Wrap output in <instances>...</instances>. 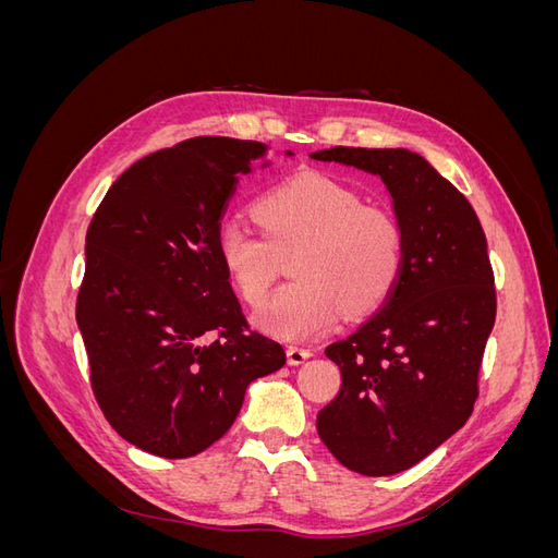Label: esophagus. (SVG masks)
<instances>
[{"mask_svg": "<svg viewBox=\"0 0 558 558\" xmlns=\"http://www.w3.org/2000/svg\"><path fill=\"white\" fill-rule=\"evenodd\" d=\"M286 356H289L291 365H302L310 356H312V349L305 347H289L286 349Z\"/></svg>", "mask_w": 558, "mask_h": 558, "instance_id": "esophagus-1", "label": "esophagus"}]
</instances>
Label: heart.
Returning a JSON list of instances; mask_svg holds the SVG:
<instances>
[{
	"label": "heart",
	"mask_w": 558,
	"mask_h": 558,
	"mask_svg": "<svg viewBox=\"0 0 558 558\" xmlns=\"http://www.w3.org/2000/svg\"><path fill=\"white\" fill-rule=\"evenodd\" d=\"M267 238L223 223L216 256L234 289L260 305L277 279L279 253L300 246L298 281L283 286L260 312V326L286 340L330 328L344 312L363 314L388 298L402 272L398 218L318 172H302L269 189L253 207Z\"/></svg>",
	"instance_id": "1"
}]
</instances>
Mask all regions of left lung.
Here are the masks:
<instances>
[{
  "instance_id": "8db88e82",
  "label": "left lung",
  "mask_w": 558,
  "mask_h": 558,
  "mask_svg": "<svg viewBox=\"0 0 558 558\" xmlns=\"http://www.w3.org/2000/svg\"><path fill=\"white\" fill-rule=\"evenodd\" d=\"M312 158L379 177L402 228L400 279L373 318L326 349L342 386L316 416L318 437L344 468L396 475L475 408L496 320L486 238L470 202L408 148L335 146Z\"/></svg>"
}]
</instances>
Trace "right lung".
<instances>
[{
	"mask_svg": "<svg viewBox=\"0 0 558 558\" xmlns=\"http://www.w3.org/2000/svg\"><path fill=\"white\" fill-rule=\"evenodd\" d=\"M265 150L230 137L156 150L113 181L88 226L76 324L93 393L123 440L160 459L221 440L246 386L286 363L248 328L216 256L228 199Z\"/></svg>",
	"mask_w": 558,
	"mask_h": 558,
	"instance_id": "obj_1",
	"label": "right lung"
}]
</instances>
